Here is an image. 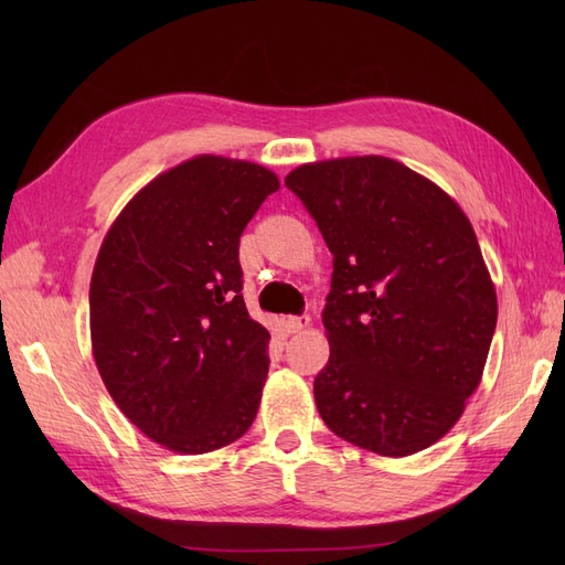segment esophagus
<instances>
[{"instance_id":"34e87169","label":"esophagus","mask_w":565,"mask_h":565,"mask_svg":"<svg viewBox=\"0 0 565 565\" xmlns=\"http://www.w3.org/2000/svg\"><path fill=\"white\" fill-rule=\"evenodd\" d=\"M311 324V318L309 316H289V318H282V328L289 332V334H295V332H301V330H306Z\"/></svg>"}]
</instances>
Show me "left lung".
I'll return each mask as SVG.
<instances>
[{"label": "left lung", "instance_id": "obj_1", "mask_svg": "<svg viewBox=\"0 0 565 565\" xmlns=\"http://www.w3.org/2000/svg\"><path fill=\"white\" fill-rule=\"evenodd\" d=\"M285 183L334 256L313 382L328 429L382 457L446 436L483 380L498 292L471 221L440 185L384 156L292 169Z\"/></svg>", "mask_w": 565, "mask_h": 565}]
</instances>
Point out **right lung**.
<instances>
[{
	"mask_svg": "<svg viewBox=\"0 0 565 565\" xmlns=\"http://www.w3.org/2000/svg\"><path fill=\"white\" fill-rule=\"evenodd\" d=\"M278 188L256 162L195 156L146 183L100 243L94 361L125 417L167 450L231 446L259 409L270 334L247 313L237 245Z\"/></svg>",
	"mask_w": 565,
	"mask_h": 565,
	"instance_id": "obj_1",
	"label": "right lung"
}]
</instances>
